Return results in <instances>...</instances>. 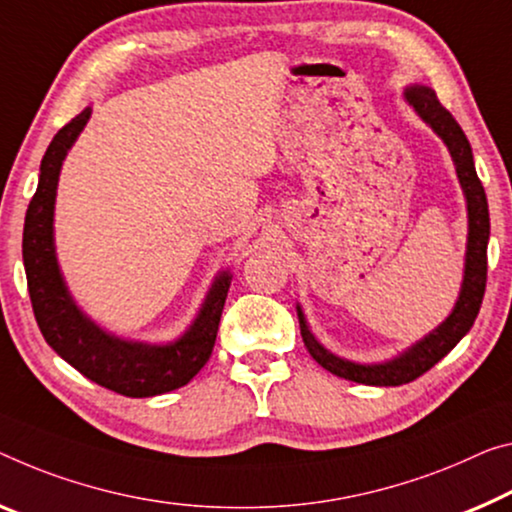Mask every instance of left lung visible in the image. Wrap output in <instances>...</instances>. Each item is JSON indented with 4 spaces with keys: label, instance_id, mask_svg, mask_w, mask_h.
Segmentation results:
<instances>
[{
    "label": "left lung",
    "instance_id": "left-lung-1",
    "mask_svg": "<svg viewBox=\"0 0 512 512\" xmlns=\"http://www.w3.org/2000/svg\"><path fill=\"white\" fill-rule=\"evenodd\" d=\"M405 100L410 102L414 112L442 137L448 153L453 157L455 174H458L462 192H465L467 199L469 233L465 254V277H462V288L451 316H448L437 329H432L428 336H423L419 343L407 348L403 355L384 361V364H357V361L341 359L322 348L316 341V336L311 334L300 304H297L302 341L306 345V350H309V355L316 359L322 368H327L329 373L345 377V380L350 382L371 384V387H398V384H407L430 371L439 359H444L448 352L460 343V338L469 332L471 325H474L478 311H481L487 281L490 212H487V196L483 190V183L478 180L476 174L469 139L465 137V132H462L451 112L442 107V102L437 100V93L428 89V86H410V89H405Z\"/></svg>",
    "mask_w": 512,
    "mask_h": 512
}]
</instances>
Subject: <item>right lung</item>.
<instances>
[{"mask_svg": "<svg viewBox=\"0 0 512 512\" xmlns=\"http://www.w3.org/2000/svg\"><path fill=\"white\" fill-rule=\"evenodd\" d=\"M91 107L66 123L47 146L34 199L29 201L22 233V261L34 316L50 348L91 382L128 398H148L185 387L206 366L215 348L219 318L229 295L231 272L217 274L187 332L167 345L123 341L100 329L75 304L61 277L54 251V199L61 164L80 137Z\"/></svg>", "mask_w": 512, "mask_h": 512, "instance_id": "1", "label": "right lung"}]
</instances>
